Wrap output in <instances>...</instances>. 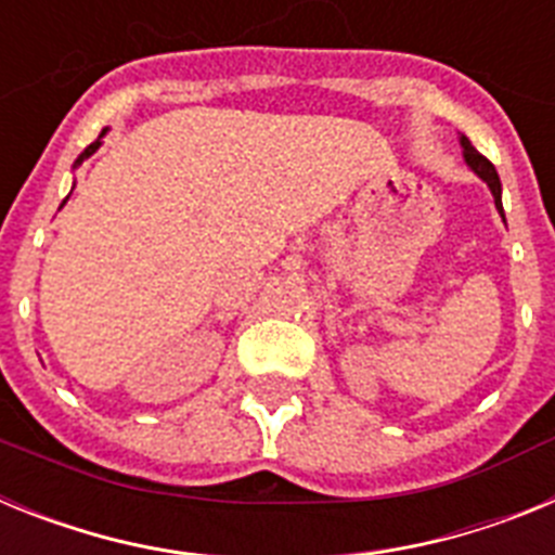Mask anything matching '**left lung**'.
Instances as JSON below:
<instances>
[{
	"mask_svg": "<svg viewBox=\"0 0 555 555\" xmlns=\"http://www.w3.org/2000/svg\"><path fill=\"white\" fill-rule=\"evenodd\" d=\"M461 146H464V158H467V164L473 166L475 175H478L480 180H487V185L492 189L494 205H498L500 217H503V203H500V178H498V171H494L492 160L483 158V155H480V152L469 144L467 135H461Z\"/></svg>",
	"mask_w": 555,
	"mask_h": 555,
	"instance_id": "8db88e82",
	"label": "left lung"
}]
</instances>
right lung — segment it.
Returning <instances> with one entry per match:
<instances>
[{
    "label": "right lung",
    "instance_id": "right-lung-1",
    "mask_svg": "<svg viewBox=\"0 0 555 555\" xmlns=\"http://www.w3.org/2000/svg\"><path fill=\"white\" fill-rule=\"evenodd\" d=\"M102 135H105V130L100 132V139H102ZM96 146H100V141H94V144H88L86 150H82V155H80V158H77V164H82V160H86L88 155H94V152H96ZM63 205H66V199H63Z\"/></svg>",
    "mask_w": 555,
    "mask_h": 555
}]
</instances>
